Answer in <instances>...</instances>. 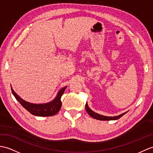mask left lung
<instances>
[{"label":"left lung","instance_id":"1","mask_svg":"<svg viewBox=\"0 0 153 153\" xmlns=\"http://www.w3.org/2000/svg\"><path fill=\"white\" fill-rule=\"evenodd\" d=\"M85 108H86V111L88 113V115H89L91 117H93L94 119H96L97 120H117V119H119L120 117H123L124 115L125 114V113H123L122 114H120L118 116H115V117H108V116H104V115H102L100 114H98V113H95L94 111H92V110L88 108L87 103H86V104H85Z\"/></svg>","mask_w":153,"mask_h":153}]
</instances>
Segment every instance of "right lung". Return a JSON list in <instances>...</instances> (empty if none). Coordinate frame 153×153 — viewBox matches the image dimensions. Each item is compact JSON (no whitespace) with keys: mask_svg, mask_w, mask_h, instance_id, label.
<instances>
[{"mask_svg":"<svg viewBox=\"0 0 153 153\" xmlns=\"http://www.w3.org/2000/svg\"><path fill=\"white\" fill-rule=\"evenodd\" d=\"M66 88V87L61 88L59 91L56 97L53 101L48 103H45V104H36L23 100L22 98H20L14 92L12 87H11L12 94L16 98V100L21 104V105L24 108H25L28 112H30L31 114L39 117L53 116L60 111L62 106V102L60 100V98H61L64 92H65Z\"/></svg>","mask_w":153,"mask_h":153,"instance_id":"right-lung-1","label":"right lung"}]
</instances>
